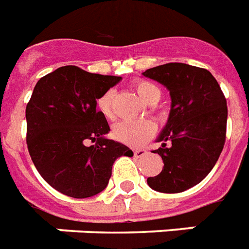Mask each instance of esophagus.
Segmentation results:
<instances>
[{"mask_svg":"<svg viewBox=\"0 0 249 249\" xmlns=\"http://www.w3.org/2000/svg\"><path fill=\"white\" fill-rule=\"evenodd\" d=\"M146 154H148V150H145V149H136V150H133V156L136 158H141L143 156H146Z\"/></svg>","mask_w":249,"mask_h":249,"instance_id":"esophagus-1","label":"esophagus"}]
</instances>
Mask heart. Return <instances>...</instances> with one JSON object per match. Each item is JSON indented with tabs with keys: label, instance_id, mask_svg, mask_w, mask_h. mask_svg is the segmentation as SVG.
Returning a JSON list of instances; mask_svg holds the SVG:
<instances>
[{
	"label": "heart",
	"instance_id": "obj_1",
	"mask_svg": "<svg viewBox=\"0 0 249 249\" xmlns=\"http://www.w3.org/2000/svg\"><path fill=\"white\" fill-rule=\"evenodd\" d=\"M133 87L137 92V95L149 104L157 103L161 97L160 88L148 80H136ZM113 95H115L113 89H108L103 95H100L96 101L97 110L107 120H112L115 117L113 109H112ZM154 132H156V126L149 120H139V121L125 120V121H120L113 126L112 134L120 142L132 146V148H139L152 139Z\"/></svg>",
	"mask_w": 249,
	"mask_h": 249
}]
</instances>
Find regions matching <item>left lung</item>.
<instances>
[{"instance_id": "obj_1", "label": "left lung", "mask_w": 249, "mask_h": 249, "mask_svg": "<svg viewBox=\"0 0 249 249\" xmlns=\"http://www.w3.org/2000/svg\"><path fill=\"white\" fill-rule=\"evenodd\" d=\"M143 76L170 91L171 109L158 137L162 171L148 185L160 193H182L198 185L213 170L226 142L227 101L206 68L166 63L146 70ZM171 142L170 147L167 142Z\"/></svg>"}]
</instances>
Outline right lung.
Masks as SVG:
<instances>
[{
	"label": "right lung",
	"mask_w": 249,
	"mask_h": 249,
	"mask_svg": "<svg viewBox=\"0 0 249 249\" xmlns=\"http://www.w3.org/2000/svg\"><path fill=\"white\" fill-rule=\"evenodd\" d=\"M121 80L76 66L59 67L40 78L26 106V143L33 163L55 190L72 198L99 194L112 165L133 152L104 134L109 125L96 109L100 95ZM91 140L92 145L87 141Z\"/></svg>",
	"instance_id": "add662e5"
}]
</instances>
